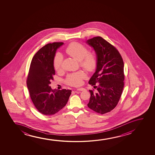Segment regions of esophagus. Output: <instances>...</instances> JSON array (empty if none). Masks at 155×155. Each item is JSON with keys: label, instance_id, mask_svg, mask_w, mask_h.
I'll list each match as a JSON object with an SVG mask.
<instances>
[{"label": "esophagus", "instance_id": "1", "mask_svg": "<svg viewBox=\"0 0 155 155\" xmlns=\"http://www.w3.org/2000/svg\"><path fill=\"white\" fill-rule=\"evenodd\" d=\"M85 90V88H79L77 89V91H84Z\"/></svg>", "mask_w": 155, "mask_h": 155}]
</instances>
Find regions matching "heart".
<instances>
[{
  "mask_svg": "<svg viewBox=\"0 0 155 155\" xmlns=\"http://www.w3.org/2000/svg\"><path fill=\"white\" fill-rule=\"evenodd\" d=\"M88 49L84 45L77 42L71 43L67 47L66 52L75 59L79 61L81 67L88 71H92L95 69L97 64V59L95 54L91 52H88ZM63 62V57L59 53L55 55L53 60V66L57 71L61 69ZM86 77L83 71L74 72L69 74L66 82L71 86H78L81 85L82 81Z\"/></svg>",
  "mask_w": 155,
  "mask_h": 155,
  "instance_id": "heart-1",
  "label": "heart"
}]
</instances>
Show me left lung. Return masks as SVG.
I'll use <instances>...</instances> for the list:
<instances>
[{"mask_svg":"<svg viewBox=\"0 0 155 155\" xmlns=\"http://www.w3.org/2000/svg\"><path fill=\"white\" fill-rule=\"evenodd\" d=\"M86 42L93 48L97 59L95 72L88 82L96 91L89 90L87 106L103 114L113 110L121 98L124 85V63L118 50L102 37H94Z\"/></svg>","mask_w":155,"mask_h":155,"instance_id":"obj_1","label":"left lung"}]
</instances>
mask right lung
<instances>
[{
  "label": "right lung",
  "instance_id": "obj_1",
  "mask_svg": "<svg viewBox=\"0 0 155 155\" xmlns=\"http://www.w3.org/2000/svg\"><path fill=\"white\" fill-rule=\"evenodd\" d=\"M63 42L49 43L34 55L30 64L27 86L33 103L39 112L46 115L54 114L64 107L71 94L69 89H51L55 70L53 60L58 48Z\"/></svg>",
  "mask_w": 155,
  "mask_h": 155
}]
</instances>
